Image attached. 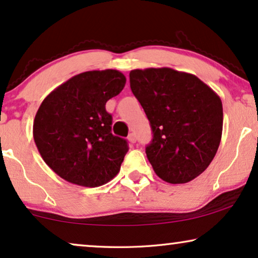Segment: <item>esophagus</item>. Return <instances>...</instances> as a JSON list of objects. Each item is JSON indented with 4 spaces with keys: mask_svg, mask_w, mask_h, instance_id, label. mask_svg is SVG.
Masks as SVG:
<instances>
[{
    "mask_svg": "<svg viewBox=\"0 0 258 258\" xmlns=\"http://www.w3.org/2000/svg\"><path fill=\"white\" fill-rule=\"evenodd\" d=\"M128 141H129V143H135L136 142V136H135V134H130V135L128 136Z\"/></svg>",
    "mask_w": 258,
    "mask_h": 258,
    "instance_id": "1",
    "label": "esophagus"
}]
</instances>
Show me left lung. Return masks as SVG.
Segmentation results:
<instances>
[{
    "mask_svg": "<svg viewBox=\"0 0 258 258\" xmlns=\"http://www.w3.org/2000/svg\"><path fill=\"white\" fill-rule=\"evenodd\" d=\"M129 76L153 130L146 154L154 171L172 184L192 181L209 167L220 146V96L199 77L171 68L135 69Z\"/></svg>",
    "mask_w": 258,
    "mask_h": 258,
    "instance_id": "left-lung-1",
    "label": "left lung"
}]
</instances>
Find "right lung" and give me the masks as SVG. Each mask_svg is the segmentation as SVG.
Returning a JSON list of instances; mask_svg holds the SVG:
<instances>
[{"label":"right lung","mask_w":258,"mask_h":258,"mask_svg":"<svg viewBox=\"0 0 258 258\" xmlns=\"http://www.w3.org/2000/svg\"><path fill=\"white\" fill-rule=\"evenodd\" d=\"M125 81L114 69L81 73L42 102L34 119V141L59 177L95 188L118 174L129 148L124 139L111 134L105 103L121 93Z\"/></svg>","instance_id":"1"}]
</instances>
